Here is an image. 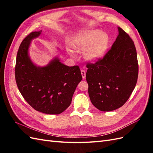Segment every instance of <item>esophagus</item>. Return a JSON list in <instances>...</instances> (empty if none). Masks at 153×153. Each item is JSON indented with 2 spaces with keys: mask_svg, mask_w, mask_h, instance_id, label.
<instances>
[{
  "mask_svg": "<svg viewBox=\"0 0 153 153\" xmlns=\"http://www.w3.org/2000/svg\"><path fill=\"white\" fill-rule=\"evenodd\" d=\"M81 74H82V76L83 79L85 78V76H86V71L84 70H81Z\"/></svg>",
  "mask_w": 153,
  "mask_h": 153,
  "instance_id": "34e87169",
  "label": "esophagus"
}]
</instances>
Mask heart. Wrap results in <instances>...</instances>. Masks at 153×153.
<instances>
[{
    "label": "heart",
    "mask_w": 153,
    "mask_h": 153,
    "mask_svg": "<svg viewBox=\"0 0 153 153\" xmlns=\"http://www.w3.org/2000/svg\"><path fill=\"white\" fill-rule=\"evenodd\" d=\"M108 43V37L106 33L98 30H90L77 35L71 43V47L77 52H85L87 59L95 61L103 56ZM67 51L70 54H74L70 47L67 48Z\"/></svg>",
    "instance_id": "obj_1"
}]
</instances>
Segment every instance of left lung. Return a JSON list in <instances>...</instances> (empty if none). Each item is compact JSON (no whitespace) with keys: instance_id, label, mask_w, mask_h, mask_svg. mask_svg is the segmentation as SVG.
Listing matches in <instances>:
<instances>
[{"instance_id":"left-lung-1","label":"left lung","mask_w":153,"mask_h":153,"mask_svg":"<svg viewBox=\"0 0 153 153\" xmlns=\"http://www.w3.org/2000/svg\"><path fill=\"white\" fill-rule=\"evenodd\" d=\"M86 80L90 100L101 111L122 106L137 82V51L129 35L118 27V35L102 58L87 62Z\"/></svg>"}]
</instances>
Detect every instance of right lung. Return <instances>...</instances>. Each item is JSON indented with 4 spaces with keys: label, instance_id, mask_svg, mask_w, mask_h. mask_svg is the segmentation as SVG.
<instances>
[{
    "label": "right lung",
    "instance_id": "obj_1",
    "mask_svg": "<svg viewBox=\"0 0 153 153\" xmlns=\"http://www.w3.org/2000/svg\"><path fill=\"white\" fill-rule=\"evenodd\" d=\"M41 31L31 32L19 45L15 79L19 92L32 108L47 114H59L70 105L82 76L78 66H67L58 58L42 68L31 62L28 48Z\"/></svg>",
    "mask_w": 153,
    "mask_h": 153
}]
</instances>
